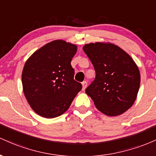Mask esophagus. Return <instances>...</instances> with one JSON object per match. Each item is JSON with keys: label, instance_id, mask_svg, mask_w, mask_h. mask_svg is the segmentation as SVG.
<instances>
[{"label": "esophagus", "instance_id": "esophagus-1", "mask_svg": "<svg viewBox=\"0 0 156 156\" xmlns=\"http://www.w3.org/2000/svg\"><path fill=\"white\" fill-rule=\"evenodd\" d=\"M82 85H83V90H85V88H86V87H87V82H85V81L83 82V83H82Z\"/></svg>", "mask_w": 156, "mask_h": 156}]
</instances>
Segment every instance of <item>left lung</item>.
<instances>
[{"mask_svg":"<svg viewBox=\"0 0 156 156\" xmlns=\"http://www.w3.org/2000/svg\"><path fill=\"white\" fill-rule=\"evenodd\" d=\"M83 48L96 71L86 94L107 116L124 113L133 105L139 90L141 76L137 65L127 52L109 42L90 43Z\"/></svg>","mask_w":156,"mask_h":156,"instance_id":"left-lung-1","label":"left lung"}]
</instances>
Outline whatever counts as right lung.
<instances>
[{
  "label": "right lung",
  "mask_w": 156,
  "mask_h": 156,
  "mask_svg": "<svg viewBox=\"0 0 156 156\" xmlns=\"http://www.w3.org/2000/svg\"><path fill=\"white\" fill-rule=\"evenodd\" d=\"M77 46L56 40L42 46L26 60L22 72L23 90L36 113L52 119L67 111L81 83L73 80L71 59Z\"/></svg>",
  "instance_id": "obj_1"
}]
</instances>
